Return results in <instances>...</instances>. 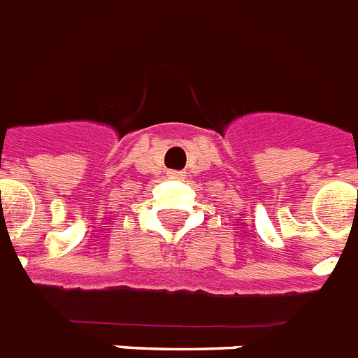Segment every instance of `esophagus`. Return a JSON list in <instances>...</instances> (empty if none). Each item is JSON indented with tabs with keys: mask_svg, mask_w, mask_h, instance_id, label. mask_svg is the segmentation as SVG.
<instances>
[{
	"mask_svg": "<svg viewBox=\"0 0 358 358\" xmlns=\"http://www.w3.org/2000/svg\"><path fill=\"white\" fill-rule=\"evenodd\" d=\"M171 174H173V176H174V178H176V176H178V173H171Z\"/></svg>",
	"mask_w": 358,
	"mask_h": 358,
	"instance_id": "esophagus-1",
	"label": "esophagus"
}]
</instances>
